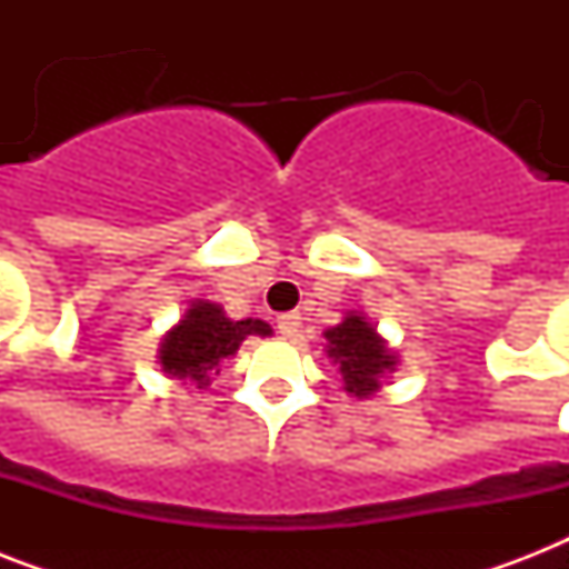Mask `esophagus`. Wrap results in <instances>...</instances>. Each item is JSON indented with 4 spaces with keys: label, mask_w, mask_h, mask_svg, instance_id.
Listing matches in <instances>:
<instances>
[{
    "label": "esophagus",
    "mask_w": 569,
    "mask_h": 569,
    "mask_svg": "<svg viewBox=\"0 0 569 569\" xmlns=\"http://www.w3.org/2000/svg\"><path fill=\"white\" fill-rule=\"evenodd\" d=\"M277 330H280L283 339H298V333H301V312H283L277 319Z\"/></svg>",
    "instance_id": "34e87169"
}]
</instances>
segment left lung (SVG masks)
<instances>
[{"label":"left lung","mask_w":569,"mask_h":569,"mask_svg":"<svg viewBox=\"0 0 569 569\" xmlns=\"http://www.w3.org/2000/svg\"><path fill=\"white\" fill-rule=\"evenodd\" d=\"M328 357L339 366L342 389L355 398H369L380 389V378L396 372L398 355L380 337L378 328L363 312H346V319L325 330Z\"/></svg>","instance_id":"8db88e82"}]
</instances>
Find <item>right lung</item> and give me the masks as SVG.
I'll use <instances>...</instances> for the list:
<instances>
[{
    "label": "right lung",
    "instance_id": "right-lung-1",
    "mask_svg": "<svg viewBox=\"0 0 569 569\" xmlns=\"http://www.w3.org/2000/svg\"><path fill=\"white\" fill-rule=\"evenodd\" d=\"M274 330L262 319H230L221 303L197 298L159 346V366L173 380L197 389L209 387L212 372L230 360L248 337H271Z\"/></svg>",
    "mask_w": 569,
    "mask_h": 569
}]
</instances>
